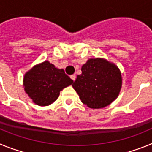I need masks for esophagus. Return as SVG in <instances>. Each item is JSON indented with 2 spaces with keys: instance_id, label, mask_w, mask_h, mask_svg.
<instances>
[{
  "instance_id": "1",
  "label": "esophagus",
  "mask_w": 152,
  "mask_h": 152,
  "mask_svg": "<svg viewBox=\"0 0 152 152\" xmlns=\"http://www.w3.org/2000/svg\"><path fill=\"white\" fill-rule=\"evenodd\" d=\"M70 77H71V78H72V80H74V81H75V79H76V75H71V76H70Z\"/></svg>"
}]
</instances>
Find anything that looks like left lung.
<instances>
[{
    "label": "left lung",
    "mask_w": 152,
    "mask_h": 152,
    "mask_svg": "<svg viewBox=\"0 0 152 152\" xmlns=\"http://www.w3.org/2000/svg\"><path fill=\"white\" fill-rule=\"evenodd\" d=\"M72 84L84 104L91 109L103 108L119 96L122 87L120 71L104 58H90Z\"/></svg>",
    "instance_id": "8db88e82"
}]
</instances>
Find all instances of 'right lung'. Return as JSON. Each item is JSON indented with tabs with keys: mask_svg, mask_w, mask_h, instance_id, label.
<instances>
[{
	"mask_svg": "<svg viewBox=\"0 0 152 152\" xmlns=\"http://www.w3.org/2000/svg\"><path fill=\"white\" fill-rule=\"evenodd\" d=\"M72 83L64 70L56 68L48 61L35 65L23 77L26 93L33 103L41 107L52 104L58 99L60 91Z\"/></svg>",
	"mask_w": 152,
	"mask_h": 152,
	"instance_id": "1",
	"label": "right lung"
}]
</instances>
